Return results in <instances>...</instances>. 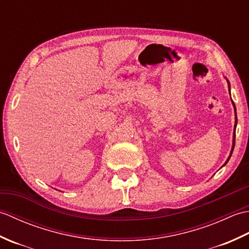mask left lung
I'll return each mask as SVG.
<instances>
[{"label":"left lung","mask_w":249,"mask_h":249,"mask_svg":"<svg viewBox=\"0 0 249 249\" xmlns=\"http://www.w3.org/2000/svg\"><path fill=\"white\" fill-rule=\"evenodd\" d=\"M228 81V80H227ZM228 87H229V89H230V83H229V81H228ZM234 105V104H233ZM234 109H235V107H234ZM236 123H237V119H236V113H235V125H234V133H233V144H232V150H231V153H230V156L228 157V160H227V161L225 162V165L227 162L229 161V160H230V157H231V155H232V152H233V149H234V143H235V127H236ZM224 165V166H225Z\"/></svg>","instance_id":"obj_1"}]
</instances>
